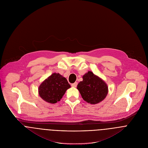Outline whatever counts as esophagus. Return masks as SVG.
Returning <instances> with one entry per match:
<instances>
[{"label":"esophagus","instance_id":"34e87169","mask_svg":"<svg viewBox=\"0 0 148 148\" xmlns=\"http://www.w3.org/2000/svg\"><path fill=\"white\" fill-rule=\"evenodd\" d=\"M77 86V82H75L74 83H73V84H71V86H72V87H75Z\"/></svg>","mask_w":148,"mask_h":148}]
</instances>
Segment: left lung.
I'll list each match as a JSON object with an SVG mask.
<instances>
[{
    "instance_id": "1",
    "label": "left lung",
    "mask_w": 148,
    "mask_h": 148,
    "mask_svg": "<svg viewBox=\"0 0 148 148\" xmlns=\"http://www.w3.org/2000/svg\"><path fill=\"white\" fill-rule=\"evenodd\" d=\"M77 88L83 100L93 105L102 102L108 93L105 82L90 71L83 75V81L78 84Z\"/></svg>"
}]
</instances>
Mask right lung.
Wrapping results in <instances>:
<instances>
[{"label":"right lung","mask_w":148,"mask_h":148,"mask_svg":"<svg viewBox=\"0 0 148 148\" xmlns=\"http://www.w3.org/2000/svg\"><path fill=\"white\" fill-rule=\"evenodd\" d=\"M70 87L66 78L60 74L54 73L39 86L38 95L46 102L56 103L61 101L66 90Z\"/></svg>","instance_id":"1"}]
</instances>
